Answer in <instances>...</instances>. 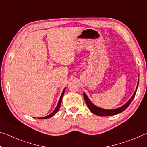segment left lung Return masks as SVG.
<instances>
[{"mask_svg":"<svg viewBox=\"0 0 147 147\" xmlns=\"http://www.w3.org/2000/svg\"><path fill=\"white\" fill-rule=\"evenodd\" d=\"M138 85H139V78H138V84H137L136 91H135V92H134V93L133 94V95L131 96V97L129 99V100L127 102L124 104V105H123L121 107H119V108H115V109H104V108H100V107H98V106H96L90 100V99L88 98V96H87V94H86L85 92H84V100H85L87 104V105H88V106L89 110H90L93 114H94V115H96L98 116L114 115H116V114H118V113L123 112V111L125 110V109L128 108V106L130 105V104L131 102V101L133 100L134 96H135V95H136L137 89H138Z\"/></svg>","mask_w":147,"mask_h":147,"instance_id":"left-lung-1","label":"left lung"}]
</instances>
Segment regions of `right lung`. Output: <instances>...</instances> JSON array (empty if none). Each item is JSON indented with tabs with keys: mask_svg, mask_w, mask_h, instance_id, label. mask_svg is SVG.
<instances>
[{
	"mask_svg": "<svg viewBox=\"0 0 147 147\" xmlns=\"http://www.w3.org/2000/svg\"><path fill=\"white\" fill-rule=\"evenodd\" d=\"M65 91V88H64L63 91H62V93H61V94L60 98H59V99L58 103V104H57L56 108L54 109V110L53 111V112H52L51 114H49V115L45 116V117H38V119H47L51 118V117H52L55 115V114L57 113V111H58L59 110V108H60V106H61V103L62 98H63V96ZM34 118H36V117H34Z\"/></svg>",
	"mask_w": 147,
	"mask_h": 147,
	"instance_id": "1",
	"label": "right lung"
}]
</instances>
